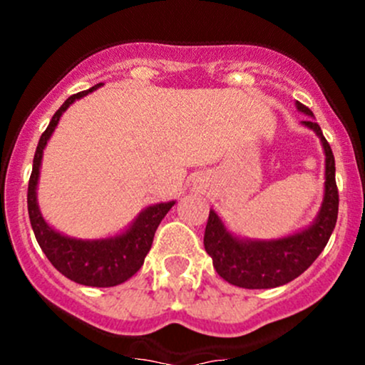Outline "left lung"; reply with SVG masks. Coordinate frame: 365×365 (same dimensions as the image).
Instances as JSON below:
<instances>
[{"label":"left lung","mask_w":365,"mask_h":365,"mask_svg":"<svg viewBox=\"0 0 365 365\" xmlns=\"http://www.w3.org/2000/svg\"><path fill=\"white\" fill-rule=\"evenodd\" d=\"M302 113L312 116L307 106L297 102ZM319 135L325 148V200L318 219L307 230L274 242H242L224 230L215 212H210L205 230V249L212 256L217 274L233 286L247 289L277 288L304 274L322 254L337 222L339 190L332 148L314 121H304Z\"/></svg>","instance_id":"left-lung-1"}]
</instances>
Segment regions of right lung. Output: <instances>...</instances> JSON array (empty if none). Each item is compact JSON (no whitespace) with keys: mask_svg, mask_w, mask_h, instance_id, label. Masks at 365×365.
Here are the masks:
<instances>
[{"mask_svg":"<svg viewBox=\"0 0 365 365\" xmlns=\"http://www.w3.org/2000/svg\"><path fill=\"white\" fill-rule=\"evenodd\" d=\"M98 86L101 84H95L90 90L79 91V93L68 97L63 102V106L54 113L51 123L40 135L35 159H33V171L28 183V213L40 249L58 272H61L65 277H68L73 282H79V284L109 288V286L121 284L127 279H130L143 267L146 254L153 244L157 227H159L165 213L175 205V201L148 206L127 233L114 238H106V240L84 242L63 237V235L56 233L53 227L47 226L46 220L42 219V213L38 212V205H36V182H38V169L47 139L53 134L54 127L58 125L65 109L73 101L97 90Z\"/></svg>","mask_w":365,"mask_h":365,"instance_id":"obj_1","label":"right lung"}]
</instances>
